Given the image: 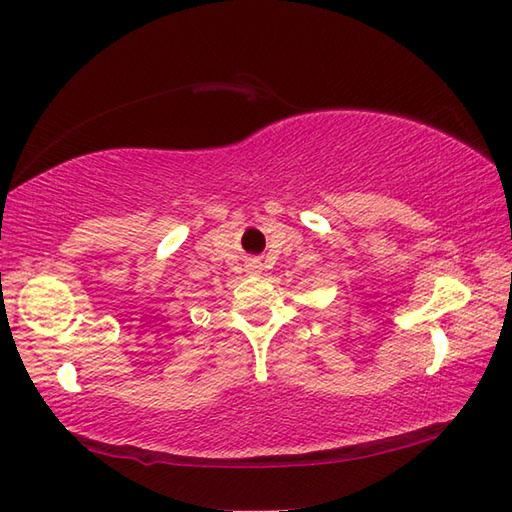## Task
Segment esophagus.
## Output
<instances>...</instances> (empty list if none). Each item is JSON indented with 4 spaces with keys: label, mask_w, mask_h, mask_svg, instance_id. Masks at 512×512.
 <instances>
[{
    "label": "esophagus",
    "mask_w": 512,
    "mask_h": 512,
    "mask_svg": "<svg viewBox=\"0 0 512 512\" xmlns=\"http://www.w3.org/2000/svg\"><path fill=\"white\" fill-rule=\"evenodd\" d=\"M250 270H253V273H259V266L253 264V266H250Z\"/></svg>",
    "instance_id": "esophagus-1"
}]
</instances>
